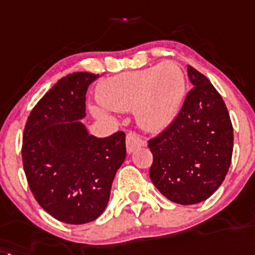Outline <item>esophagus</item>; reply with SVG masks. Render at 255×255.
I'll list each match as a JSON object with an SVG mask.
<instances>
[{"label":"esophagus","instance_id":"1","mask_svg":"<svg viewBox=\"0 0 255 255\" xmlns=\"http://www.w3.org/2000/svg\"><path fill=\"white\" fill-rule=\"evenodd\" d=\"M145 142L138 137L137 134L134 133H128L127 137H126V146H127V153H132L137 147L144 146Z\"/></svg>","mask_w":255,"mask_h":255}]
</instances>
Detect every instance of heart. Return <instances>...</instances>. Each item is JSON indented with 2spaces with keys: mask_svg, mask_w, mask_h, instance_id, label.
I'll return each mask as SVG.
<instances>
[{
  "mask_svg": "<svg viewBox=\"0 0 255 255\" xmlns=\"http://www.w3.org/2000/svg\"><path fill=\"white\" fill-rule=\"evenodd\" d=\"M185 95V76L174 61H164L154 67L124 72L108 79L98 89L97 98L105 109L117 113L136 110L142 129L159 132L176 117ZM96 117L106 113L93 109Z\"/></svg>",
  "mask_w": 255,
  "mask_h": 255,
  "instance_id": "heart-1",
  "label": "heart"
}]
</instances>
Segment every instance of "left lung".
<instances>
[{
  "label": "left lung",
  "instance_id": "obj_1",
  "mask_svg": "<svg viewBox=\"0 0 255 255\" xmlns=\"http://www.w3.org/2000/svg\"><path fill=\"white\" fill-rule=\"evenodd\" d=\"M188 78L193 88L179 114L147 144L153 153L151 181L180 205L202 202L220 187L233 150L232 123L222 96L192 66Z\"/></svg>",
  "mask_w": 255,
  "mask_h": 255
}]
</instances>
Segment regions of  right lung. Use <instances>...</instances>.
<instances>
[{
  "label": "right lung",
  "instance_id": "add662e5",
  "mask_svg": "<svg viewBox=\"0 0 255 255\" xmlns=\"http://www.w3.org/2000/svg\"><path fill=\"white\" fill-rule=\"evenodd\" d=\"M98 78L74 72L58 80L32 109L23 133V167L35 200L67 224L93 222L105 211L115 174L126 159V134H89L88 87Z\"/></svg>",
  "mask_w": 255,
  "mask_h": 255
}]
</instances>
